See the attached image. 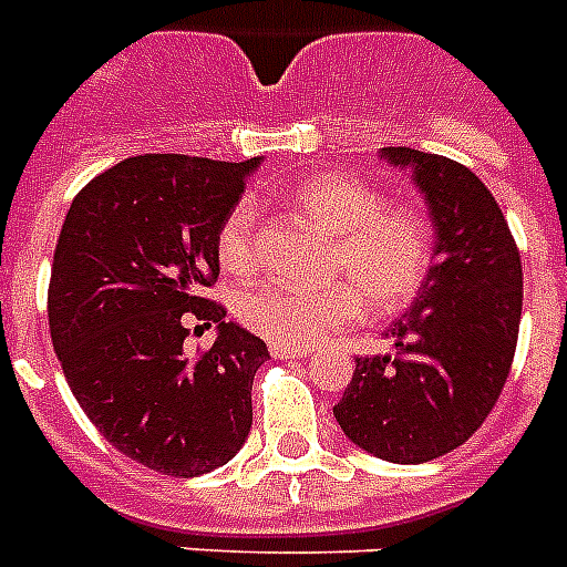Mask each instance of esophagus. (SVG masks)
I'll return each instance as SVG.
<instances>
[{
    "instance_id": "esophagus-1",
    "label": "esophagus",
    "mask_w": 567,
    "mask_h": 567,
    "mask_svg": "<svg viewBox=\"0 0 567 567\" xmlns=\"http://www.w3.org/2000/svg\"><path fill=\"white\" fill-rule=\"evenodd\" d=\"M270 355L276 358V361H288V358H302L308 355V349L302 347H282V343H270Z\"/></svg>"
}]
</instances>
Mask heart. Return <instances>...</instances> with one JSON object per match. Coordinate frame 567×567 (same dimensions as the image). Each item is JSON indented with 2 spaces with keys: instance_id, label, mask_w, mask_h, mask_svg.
I'll return each mask as SVG.
<instances>
[{
  "instance_id": "obj_1",
  "label": "heart",
  "mask_w": 567,
  "mask_h": 567,
  "mask_svg": "<svg viewBox=\"0 0 567 567\" xmlns=\"http://www.w3.org/2000/svg\"><path fill=\"white\" fill-rule=\"evenodd\" d=\"M291 200L311 224L329 233L323 276L338 279L317 291L282 282L256 285L238 297V317L250 331L282 347H311L372 315H395L425 288L434 261V229L419 209L384 204L363 179L315 174L291 188ZM220 268L250 276L261 265L259 215L238 204L215 238Z\"/></svg>"
}]
</instances>
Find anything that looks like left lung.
<instances>
[{"instance_id":"obj_1","label":"left lung","mask_w":567,"mask_h":567,"mask_svg":"<svg viewBox=\"0 0 567 567\" xmlns=\"http://www.w3.org/2000/svg\"><path fill=\"white\" fill-rule=\"evenodd\" d=\"M381 154L413 168L434 218V265L390 329L395 355L355 358L334 419L375 457L427 463L466 443L507 384L522 323V252L472 168L413 148Z\"/></svg>"}]
</instances>
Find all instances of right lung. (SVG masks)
<instances>
[{"label": "right lung", "instance_id": "1", "mask_svg": "<svg viewBox=\"0 0 567 567\" xmlns=\"http://www.w3.org/2000/svg\"><path fill=\"white\" fill-rule=\"evenodd\" d=\"M256 165L131 156L78 192L60 229L49 329L69 390L113 449L159 475H206L250 434L252 375L270 352L204 291L220 220ZM192 322L219 323L195 359L182 349Z\"/></svg>", "mask_w": 567, "mask_h": 567}]
</instances>
